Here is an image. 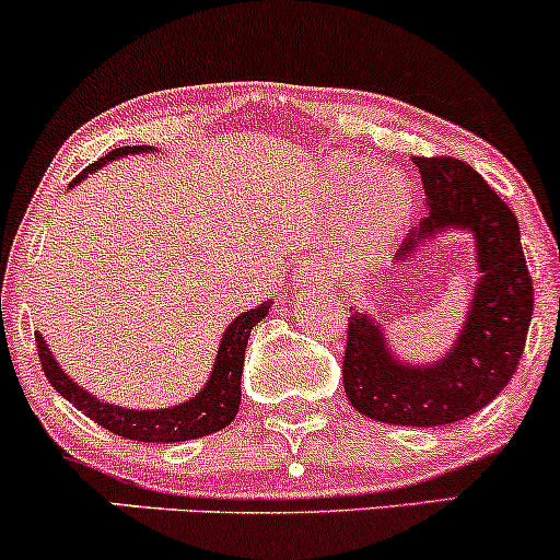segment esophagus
<instances>
[{
  "instance_id": "1",
  "label": "esophagus",
  "mask_w": 560,
  "mask_h": 560,
  "mask_svg": "<svg viewBox=\"0 0 560 560\" xmlns=\"http://www.w3.org/2000/svg\"><path fill=\"white\" fill-rule=\"evenodd\" d=\"M298 279L307 281V284H324V273H320L316 262H305V266L298 271Z\"/></svg>"
}]
</instances>
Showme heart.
Returning a JSON list of instances; mask_svg holds the SVG:
<instances>
[{"mask_svg":"<svg viewBox=\"0 0 560 560\" xmlns=\"http://www.w3.org/2000/svg\"><path fill=\"white\" fill-rule=\"evenodd\" d=\"M347 189L358 195L334 221V253L350 266H371L387 253L408 215V184L397 173L361 160L347 168Z\"/></svg>","mask_w":560,"mask_h":560,"instance_id":"1","label":"heart"}]
</instances>
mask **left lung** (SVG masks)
Returning <instances> with one entry per match:
<instances>
[{"label": "left lung", "mask_w": 560, "mask_h": 560, "mask_svg": "<svg viewBox=\"0 0 560 560\" xmlns=\"http://www.w3.org/2000/svg\"><path fill=\"white\" fill-rule=\"evenodd\" d=\"M421 173L423 218L405 236L395 262L405 266L442 231H468L479 279L458 337L432 363H408L392 350L387 326L369 311L347 324L342 361L347 400L358 413L395 427H445L468 419L516 374L535 298L522 231L513 210L471 165L455 158H413Z\"/></svg>", "instance_id": "left-lung-1"}]
</instances>
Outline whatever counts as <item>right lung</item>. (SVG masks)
<instances>
[{
    "label": "right lung",
    "mask_w": 560,
    "mask_h": 560,
    "mask_svg": "<svg viewBox=\"0 0 560 560\" xmlns=\"http://www.w3.org/2000/svg\"><path fill=\"white\" fill-rule=\"evenodd\" d=\"M152 152V147L139 144V147H118V150L107 152L105 158H100L96 163L89 165L86 171H81L79 176L70 182V186H79L83 178H89L96 173L102 165L113 163V160L126 158V155H144ZM273 307V300L260 302L253 311L240 313L223 331L221 345H218V355L210 371L205 387L197 392L189 400L171 405V408H155V410H137V408H124V405H113L100 400L75 384L66 371L60 369V363L55 361V355L49 352V345L44 342L42 334L36 331V347H38V361L44 365V374H47L49 384L66 397L68 402H73L75 408L83 410L94 423L105 427L107 432L126 436L133 442H186V440H199L205 434H213L226 429L231 421L236 419V410L242 402V365H244V350H247L249 331L255 324H260L268 316V311Z\"/></svg>",
    "instance_id": "obj_1"
}]
</instances>
